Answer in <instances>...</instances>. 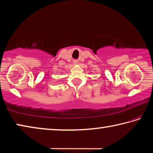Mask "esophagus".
Listing matches in <instances>:
<instances>
[{
  "label": "esophagus",
  "mask_w": 153,
  "mask_h": 153,
  "mask_svg": "<svg viewBox=\"0 0 153 153\" xmlns=\"http://www.w3.org/2000/svg\"><path fill=\"white\" fill-rule=\"evenodd\" d=\"M73 63H74V65H76V64L77 63V60H74V61H73Z\"/></svg>",
  "instance_id": "1"
}]
</instances>
